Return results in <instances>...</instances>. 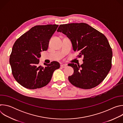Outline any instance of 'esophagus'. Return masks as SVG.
I'll use <instances>...</instances> for the list:
<instances>
[{
	"label": "esophagus",
	"instance_id": "1",
	"mask_svg": "<svg viewBox=\"0 0 123 123\" xmlns=\"http://www.w3.org/2000/svg\"><path fill=\"white\" fill-rule=\"evenodd\" d=\"M60 66L62 68H66L67 67V65L66 64H61L60 65Z\"/></svg>",
	"mask_w": 123,
	"mask_h": 123
}]
</instances>
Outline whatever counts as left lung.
Listing matches in <instances>:
<instances>
[{"label":"left lung","instance_id":"left-lung-1","mask_svg":"<svg viewBox=\"0 0 123 123\" xmlns=\"http://www.w3.org/2000/svg\"><path fill=\"white\" fill-rule=\"evenodd\" d=\"M71 41L73 49L84 56L81 65L69 64L74 70L68 79L72 85L83 89H91L106 77L111 67L112 49L104 35L84 23L60 25L57 30Z\"/></svg>","mask_w":123,"mask_h":123}]
</instances>
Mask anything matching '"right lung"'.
Instances as JSON below:
<instances>
[{
  "label": "right lung",
  "mask_w": 123,
  "mask_h": 123,
  "mask_svg": "<svg viewBox=\"0 0 123 123\" xmlns=\"http://www.w3.org/2000/svg\"><path fill=\"white\" fill-rule=\"evenodd\" d=\"M58 25H37L31 28L16 40L10 55L12 74L20 85L28 89L46 86L52 74L60 68L56 61L39 66L41 52L47 50L49 40Z\"/></svg>",
  "instance_id": "obj_1"
}]
</instances>
